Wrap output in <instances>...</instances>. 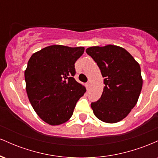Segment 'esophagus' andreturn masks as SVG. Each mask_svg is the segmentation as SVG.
Instances as JSON below:
<instances>
[{"mask_svg": "<svg viewBox=\"0 0 158 158\" xmlns=\"http://www.w3.org/2000/svg\"><path fill=\"white\" fill-rule=\"evenodd\" d=\"M89 86H90V82H89V81H88V82L86 83V88H87V89H88V88H89Z\"/></svg>", "mask_w": 158, "mask_h": 158, "instance_id": "34e87169", "label": "esophagus"}]
</instances>
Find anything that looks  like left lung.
Returning <instances> with one entry per match:
<instances>
[{"label": "left lung", "mask_w": 158, "mask_h": 158, "mask_svg": "<svg viewBox=\"0 0 158 158\" xmlns=\"http://www.w3.org/2000/svg\"><path fill=\"white\" fill-rule=\"evenodd\" d=\"M86 52L105 78L100 99L90 105L94 115L107 123L119 122L139 99L143 86L139 64L126 50L116 45L90 47Z\"/></svg>", "instance_id": "obj_1"}]
</instances>
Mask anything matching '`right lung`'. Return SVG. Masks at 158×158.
Returning <instances> with one entry per match:
<instances>
[{
    "label": "right lung",
    "mask_w": 158,
    "mask_h": 158,
    "mask_svg": "<svg viewBox=\"0 0 158 158\" xmlns=\"http://www.w3.org/2000/svg\"><path fill=\"white\" fill-rule=\"evenodd\" d=\"M85 48L51 45L32 55L24 72L29 100L38 116L51 126L72 117L77 102L86 91L75 80V62Z\"/></svg>",
    "instance_id": "right-lung-1"
}]
</instances>
